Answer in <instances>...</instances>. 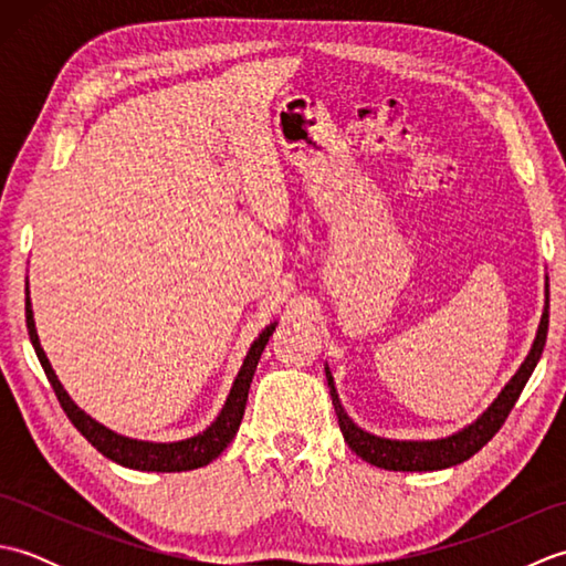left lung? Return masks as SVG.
<instances>
[{
  "label": "left lung",
  "mask_w": 566,
  "mask_h": 566,
  "mask_svg": "<svg viewBox=\"0 0 566 566\" xmlns=\"http://www.w3.org/2000/svg\"><path fill=\"white\" fill-rule=\"evenodd\" d=\"M547 326H549V280L545 276L543 316H539L535 340L521 363V367L515 369V375L509 379L506 387L501 389L496 399L489 403V408L482 416L472 420L469 426H464L462 430L452 432V436L436 438V440H394V438L375 436V432L359 428L355 420L347 416L338 396V389H335L331 367L326 363L331 399H333L335 416H338V426L343 430L345 442L350 444V450L357 457H363L365 462L389 469V472H436V469H448V467L467 462L469 457L476 454L491 438L496 436L499 428L503 426V420L509 418L511 408L515 406V401H518L527 379H531L539 357H543Z\"/></svg>",
  "instance_id": "1"
}]
</instances>
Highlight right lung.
Wrapping results in <instances>:
<instances>
[{"instance_id": "right-lung-1", "label": "right lung", "mask_w": 566, "mask_h": 566, "mask_svg": "<svg viewBox=\"0 0 566 566\" xmlns=\"http://www.w3.org/2000/svg\"><path fill=\"white\" fill-rule=\"evenodd\" d=\"M27 326H29V338L33 343V350L39 355V363L45 371L48 381H51L60 406H63V411L72 420V426H75L82 436L94 444V448H97L104 457H109L112 462L128 469H138V472H189V469H199L213 462L216 457H219L235 438L240 420H243V413H245L250 381L255 377L260 355L264 350V345H268L270 335L276 328V321L270 323V326L264 328L255 340H252L219 416H216L201 432H197V436L175 440V442H153V440L122 436V432L106 428L97 418H92L87 411H82V408L72 401V396L65 391L63 381L57 379L51 359L45 357L41 347L39 331H35V321H33L31 296H29V280H27Z\"/></svg>"}]
</instances>
